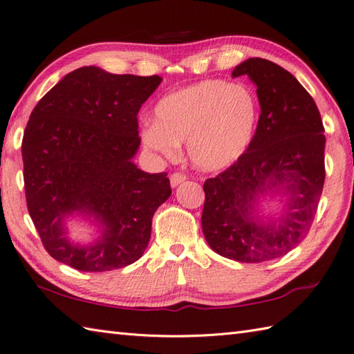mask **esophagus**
<instances>
[{
	"label": "esophagus",
	"mask_w": 354,
	"mask_h": 354,
	"mask_svg": "<svg viewBox=\"0 0 354 354\" xmlns=\"http://www.w3.org/2000/svg\"><path fill=\"white\" fill-rule=\"evenodd\" d=\"M187 175L183 174V171H175V174L170 175V184L171 187H178L179 184H183L184 180H187Z\"/></svg>",
	"instance_id": "esophagus-1"
}]
</instances>
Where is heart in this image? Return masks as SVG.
Wrapping results in <instances>:
<instances>
[{"mask_svg":"<svg viewBox=\"0 0 354 354\" xmlns=\"http://www.w3.org/2000/svg\"><path fill=\"white\" fill-rule=\"evenodd\" d=\"M259 122V101L249 87L205 80L166 95L155 105L145 143L166 155L187 142L192 161L205 170L232 166L244 157Z\"/></svg>","mask_w":354,"mask_h":354,"instance_id":"heart-1","label":"heart"}]
</instances>
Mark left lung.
<instances>
[{
	"instance_id": "1",
	"label": "left lung",
	"mask_w": 354,
	"mask_h": 354,
	"mask_svg": "<svg viewBox=\"0 0 354 354\" xmlns=\"http://www.w3.org/2000/svg\"><path fill=\"white\" fill-rule=\"evenodd\" d=\"M241 75L258 87V129L241 160L205 180L202 231L221 257L262 262L283 257L308 235L323 193L326 137L315 101L282 66L257 57L236 66L232 78ZM279 187L289 192V205L261 225L256 199Z\"/></svg>"
}]
</instances>
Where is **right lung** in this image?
<instances>
[{
  "instance_id": "obj_1",
  "label": "right lung",
  "mask_w": 354,
  "mask_h": 354,
  "mask_svg": "<svg viewBox=\"0 0 354 354\" xmlns=\"http://www.w3.org/2000/svg\"><path fill=\"white\" fill-rule=\"evenodd\" d=\"M158 75H114L95 66L68 73L37 102L22 138L24 187L45 250L80 271H110L140 259L152 217L171 194L167 174L131 161L137 114ZM90 215L103 227L92 246L71 243L64 218Z\"/></svg>"
}]
</instances>
